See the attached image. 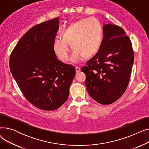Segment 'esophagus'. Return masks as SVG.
<instances>
[{"mask_svg": "<svg viewBox=\"0 0 149 149\" xmlns=\"http://www.w3.org/2000/svg\"><path fill=\"white\" fill-rule=\"evenodd\" d=\"M75 70H76V72H77V73H79V72H80L81 69H80V68H79V67L76 66V67H75Z\"/></svg>", "mask_w": 149, "mask_h": 149, "instance_id": "esophagus-1", "label": "esophagus"}]
</instances>
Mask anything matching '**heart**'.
<instances>
[{
  "label": "heart",
  "instance_id": "1",
  "mask_svg": "<svg viewBox=\"0 0 149 149\" xmlns=\"http://www.w3.org/2000/svg\"><path fill=\"white\" fill-rule=\"evenodd\" d=\"M102 38V28L99 21L94 17L78 20L70 25L63 34V37H56L54 39L52 48L62 61L69 58L70 46L74 49L71 61L77 63L85 56L89 57L94 54L99 49Z\"/></svg>",
  "mask_w": 149,
  "mask_h": 149
}]
</instances>
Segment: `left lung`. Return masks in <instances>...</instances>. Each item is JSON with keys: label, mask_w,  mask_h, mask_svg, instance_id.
<instances>
[{"label": "left lung", "mask_w": 149, "mask_h": 149, "mask_svg": "<svg viewBox=\"0 0 149 149\" xmlns=\"http://www.w3.org/2000/svg\"><path fill=\"white\" fill-rule=\"evenodd\" d=\"M134 61L132 42L124 31L115 25L104 24L97 53L81 68L89 95L104 105L118 100L127 88Z\"/></svg>", "instance_id": "8db88e82"}]
</instances>
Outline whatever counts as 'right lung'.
<instances>
[{
  "label": "right lung",
  "instance_id": "right-lung-1",
  "mask_svg": "<svg viewBox=\"0 0 149 149\" xmlns=\"http://www.w3.org/2000/svg\"><path fill=\"white\" fill-rule=\"evenodd\" d=\"M59 19L36 25L18 42L10 58L11 72L27 100L44 111H54L69 97L75 69L57 58L52 43Z\"/></svg>",
  "mask_w": 149,
  "mask_h": 149
}]
</instances>
